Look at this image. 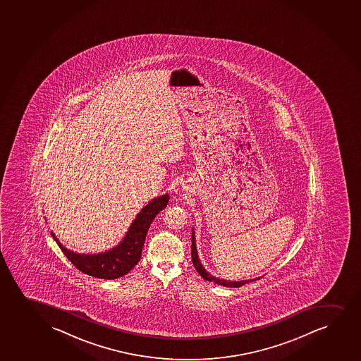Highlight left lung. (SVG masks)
<instances>
[{"label":"left lung","mask_w":361,"mask_h":361,"mask_svg":"<svg viewBox=\"0 0 361 361\" xmlns=\"http://www.w3.org/2000/svg\"><path fill=\"white\" fill-rule=\"evenodd\" d=\"M192 262H193V266H195L197 271L200 273L202 278H204L205 280H208V281H212V283H215V284L224 285V286H227V288H240L243 285H245L246 283H250L252 280H240V281H227V280L219 279L216 276H212L209 271H207V269L204 268L203 264L200 263V257H198V252H197V246H195V232L192 231ZM257 279H261V276L257 278Z\"/></svg>","instance_id":"1"}]
</instances>
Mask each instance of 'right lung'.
Returning <instances> with one entry per match:
<instances>
[{
    "label": "right lung",
    "instance_id": "1",
    "mask_svg": "<svg viewBox=\"0 0 361 361\" xmlns=\"http://www.w3.org/2000/svg\"><path fill=\"white\" fill-rule=\"evenodd\" d=\"M168 202L169 195H163L151 200L136 215L135 220L133 221L123 240L114 249L102 254H77L66 249L53 232H51V237L54 238L68 261L78 271L99 279H117L128 274L135 267L136 263L140 261L142 246L149 225L152 224L154 217L157 216L158 212L166 208Z\"/></svg>",
    "mask_w": 361,
    "mask_h": 361
}]
</instances>
